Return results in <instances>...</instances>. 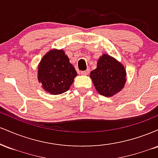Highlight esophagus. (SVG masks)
I'll use <instances>...</instances> for the list:
<instances>
[{
  "label": "esophagus",
  "instance_id": "34e87169",
  "mask_svg": "<svg viewBox=\"0 0 158 158\" xmlns=\"http://www.w3.org/2000/svg\"><path fill=\"white\" fill-rule=\"evenodd\" d=\"M88 73H89V70H85V71L81 72V75H88Z\"/></svg>",
  "mask_w": 158,
  "mask_h": 158
}]
</instances>
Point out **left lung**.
I'll return each mask as SVG.
<instances>
[{"mask_svg": "<svg viewBox=\"0 0 158 158\" xmlns=\"http://www.w3.org/2000/svg\"><path fill=\"white\" fill-rule=\"evenodd\" d=\"M94 87L101 95L113 97L124 88L126 71L124 66L115 58L102 54L97 61V66L90 74Z\"/></svg>", "mask_w": 158, "mask_h": 158, "instance_id": "8db88e82", "label": "left lung"}]
</instances>
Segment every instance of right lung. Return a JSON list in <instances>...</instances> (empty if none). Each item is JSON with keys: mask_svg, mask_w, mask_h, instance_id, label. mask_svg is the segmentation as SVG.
I'll return each instance as SVG.
<instances>
[{"mask_svg": "<svg viewBox=\"0 0 158 158\" xmlns=\"http://www.w3.org/2000/svg\"><path fill=\"white\" fill-rule=\"evenodd\" d=\"M77 76L75 68L63 50L48 51L38 66V80L43 89L52 95L68 91Z\"/></svg>", "mask_w": 158, "mask_h": 158, "instance_id": "1", "label": "right lung"}]
</instances>
